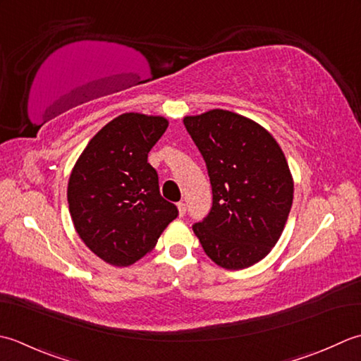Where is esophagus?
<instances>
[{"label":"esophagus","mask_w":361,"mask_h":361,"mask_svg":"<svg viewBox=\"0 0 361 361\" xmlns=\"http://www.w3.org/2000/svg\"><path fill=\"white\" fill-rule=\"evenodd\" d=\"M178 210H179V216H183L185 215V212H187V205H185V202H178Z\"/></svg>","instance_id":"obj_1"}]
</instances>
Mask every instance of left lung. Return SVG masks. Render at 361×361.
I'll return each instance as SVG.
<instances>
[{
	"label": "left lung",
	"instance_id": "left-lung-1",
	"mask_svg": "<svg viewBox=\"0 0 361 361\" xmlns=\"http://www.w3.org/2000/svg\"><path fill=\"white\" fill-rule=\"evenodd\" d=\"M183 124L205 160L213 193L209 215L193 232L221 268L252 267L276 246L291 210L285 154L259 123L229 110L185 116Z\"/></svg>",
	"mask_w": 361,
	"mask_h": 361
}]
</instances>
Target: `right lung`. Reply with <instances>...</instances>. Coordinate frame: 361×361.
<instances>
[{
    "instance_id": "add662e5",
    "label": "right lung",
    "mask_w": 361,
    "mask_h": 361,
    "mask_svg": "<svg viewBox=\"0 0 361 361\" xmlns=\"http://www.w3.org/2000/svg\"><path fill=\"white\" fill-rule=\"evenodd\" d=\"M168 128L164 116L123 114L80 154L68 180L78 235L99 259L129 267L151 252L178 207L165 201L148 152Z\"/></svg>"
}]
</instances>
